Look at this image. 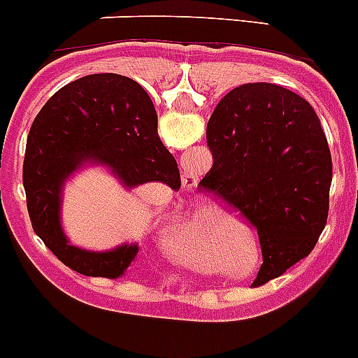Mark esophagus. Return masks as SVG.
Wrapping results in <instances>:
<instances>
[{
    "instance_id": "1",
    "label": "esophagus",
    "mask_w": 358,
    "mask_h": 358,
    "mask_svg": "<svg viewBox=\"0 0 358 358\" xmlns=\"http://www.w3.org/2000/svg\"><path fill=\"white\" fill-rule=\"evenodd\" d=\"M182 182H183V187H187V189H192V187L196 185V176L192 175H187V173H183L182 176Z\"/></svg>"
}]
</instances>
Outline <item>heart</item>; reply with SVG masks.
<instances>
[{"mask_svg":"<svg viewBox=\"0 0 358 358\" xmlns=\"http://www.w3.org/2000/svg\"><path fill=\"white\" fill-rule=\"evenodd\" d=\"M235 223L223 212L212 207H199L189 215L185 223L171 237V248L176 255L191 262H207L208 248L219 230H231ZM234 248V244H230Z\"/></svg>","mask_w":358,"mask_h":358,"instance_id":"1","label":"heart"}]
</instances>
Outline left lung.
Returning a JSON list of instances; mask_svg holds the SVG:
<instances>
[{"mask_svg":"<svg viewBox=\"0 0 358 358\" xmlns=\"http://www.w3.org/2000/svg\"><path fill=\"white\" fill-rule=\"evenodd\" d=\"M210 171L198 191L257 230L262 266L253 285L283 275L314 250L328 217L331 155L310 103L275 83L235 87L207 124Z\"/></svg>","mask_w":358,"mask_h":358,"instance_id":"obj_1","label":"left lung"}]
</instances>
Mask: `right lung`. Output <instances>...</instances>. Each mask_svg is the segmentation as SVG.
<instances>
[{
  "label": "right lung",
  "mask_w": 358,
  "mask_h": 358,
  "mask_svg": "<svg viewBox=\"0 0 358 358\" xmlns=\"http://www.w3.org/2000/svg\"><path fill=\"white\" fill-rule=\"evenodd\" d=\"M103 164L127 187L159 182L180 189L175 157L157 131L150 96L128 76L101 73L64 85L46 101L27 139L22 185L31 227L53 255L85 276L117 278L139 248L85 251L67 244L60 228V191L82 162Z\"/></svg>",
  "instance_id": "add662e5"
}]
</instances>
